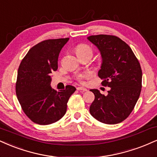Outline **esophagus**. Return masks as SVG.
<instances>
[{"label":"esophagus","instance_id":"esophagus-1","mask_svg":"<svg viewBox=\"0 0 157 157\" xmlns=\"http://www.w3.org/2000/svg\"><path fill=\"white\" fill-rule=\"evenodd\" d=\"M77 90H78V91H81V92L87 91V90H86L85 87H83V86H78V87H77Z\"/></svg>","mask_w":157,"mask_h":157}]
</instances>
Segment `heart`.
Masks as SVG:
<instances>
[{
    "label": "heart",
    "mask_w": 157,
    "mask_h": 157,
    "mask_svg": "<svg viewBox=\"0 0 157 157\" xmlns=\"http://www.w3.org/2000/svg\"><path fill=\"white\" fill-rule=\"evenodd\" d=\"M75 51H76V53L78 56L80 55H90L93 56V51L92 48L86 44H78V45L75 47ZM87 74H80L77 76V80L78 82H82L84 78H85L86 76H87Z\"/></svg>",
    "instance_id": "heart-1"
}]
</instances>
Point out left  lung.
<instances>
[{
  "label": "left lung",
  "instance_id": "8db88e82",
  "mask_svg": "<svg viewBox=\"0 0 157 157\" xmlns=\"http://www.w3.org/2000/svg\"><path fill=\"white\" fill-rule=\"evenodd\" d=\"M87 39L100 51L102 64L98 76L103 85L110 87L107 95L90 90L95 95L90 114L106 124L121 123L129 116L140 95V64L132 48L117 36L99 34Z\"/></svg>",
  "mask_w": 157,
  "mask_h": 157
}]
</instances>
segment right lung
<instances>
[{
    "label": "right lung",
    "instance_id": "1",
    "mask_svg": "<svg viewBox=\"0 0 157 157\" xmlns=\"http://www.w3.org/2000/svg\"><path fill=\"white\" fill-rule=\"evenodd\" d=\"M69 38L44 40L29 50L17 71L16 95L24 113L31 121L48 125L60 120L75 91L67 85L59 92L51 86L52 72L58 69V57Z\"/></svg>",
    "mask_w": 157,
    "mask_h": 157
}]
</instances>
